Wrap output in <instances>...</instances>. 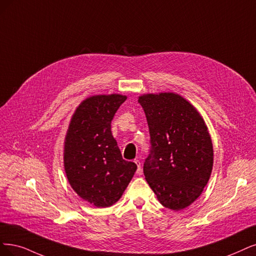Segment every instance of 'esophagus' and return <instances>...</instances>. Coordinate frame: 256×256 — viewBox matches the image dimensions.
<instances>
[{
	"mask_svg": "<svg viewBox=\"0 0 256 256\" xmlns=\"http://www.w3.org/2000/svg\"><path fill=\"white\" fill-rule=\"evenodd\" d=\"M136 164H137V174H141V164H140V162L139 160H135L134 162Z\"/></svg>",
	"mask_w": 256,
	"mask_h": 256,
	"instance_id": "esophagus-1",
	"label": "esophagus"
}]
</instances>
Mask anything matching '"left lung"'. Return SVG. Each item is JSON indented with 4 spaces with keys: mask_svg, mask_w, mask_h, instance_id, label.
Returning a JSON list of instances; mask_svg holds the SVG:
<instances>
[{
    "mask_svg": "<svg viewBox=\"0 0 256 256\" xmlns=\"http://www.w3.org/2000/svg\"><path fill=\"white\" fill-rule=\"evenodd\" d=\"M138 102L152 144L144 164L146 182L164 206L182 210L200 196L212 173L208 126L200 112L176 92L144 94Z\"/></svg>",
    "mask_w": 256,
    "mask_h": 256,
    "instance_id": "obj_1",
    "label": "left lung"
}]
</instances>
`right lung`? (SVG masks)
Returning <instances> with one entry per match:
<instances>
[{
  "instance_id": "obj_1",
  "label": "right lung",
  "mask_w": 256,
  "mask_h": 256,
  "mask_svg": "<svg viewBox=\"0 0 256 256\" xmlns=\"http://www.w3.org/2000/svg\"><path fill=\"white\" fill-rule=\"evenodd\" d=\"M126 100L119 94L83 100L70 119L64 140L63 162L68 180L83 200L97 208L116 204L137 166L122 158L110 123Z\"/></svg>"
}]
</instances>
